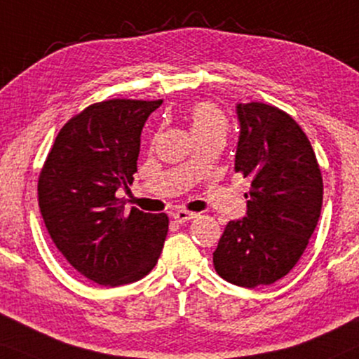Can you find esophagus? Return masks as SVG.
<instances>
[{
    "label": "esophagus",
    "mask_w": 359,
    "mask_h": 359,
    "mask_svg": "<svg viewBox=\"0 0 359 359\" xmlns=\"http://www.w3.org/2000/svg\"><path fill=\"white\" fill-rule=\"evenodd\" d=\"M195 217H197V213H194V212H187V210L174 212V219H175V222H179V224H184V222L192 220V219H195Z\"/></svg>",
    "instance_id": "1"
}]
</instances>
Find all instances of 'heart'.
Segmentation results:
<instances>
[{
  "label": "heart",
  "mask_w": 359,
  "mask_h": 359,
  "mask_svg": "<svg viewBox=\"0 0 359 359\" xmlns=\"http://www.w3.org/2000/svg\"><path fill=\"white\" fill-rule=\"evenodd\" d=\"M190 130L195 139L208 134H222L226 133V121L222 112L210 102H198L190 109Z\"/></svg>",
  "instance_id": "b5f03b06"
}]
</instances>
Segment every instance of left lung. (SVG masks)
Returning a JSON list of instances; mask_svg holds the SVG:
<instances>
[{
	"label": "left lung",
	"instance_id": "left-lung-1",
	"mask_svg": "<svg viewBox=\"0 0 359 359\" xmlns=\"http://www.w3.org/2000/svg\"><path fill=\"white\" fill-rule=\"evenodd\" d=\"M235 170L252 182L247 215L230 220L213 252L222 278L245 288L271 285L297 265L318 224L323 179L310 140L278 107L237 104Z\"/></svg>",
	"mask_w": 359,
	"mask_h": 359
}]
</instances>
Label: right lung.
<instances>
[{"instance_id": "1", "label": "right lung", "mask_w": 359, "mask_h": 359, "mask_svg": "<svg viewBox=\"0 0 359 359\" xmlns=\"http://www.w3.org/2000/svg\"><path fill=\"white\" fill-rule=\"evenodd\" d=\"M162 101L111 99L59 130L38 180L39 208L67 262L104 287L146 276L169 232L165 213L124 210L116 190L133 184L140 133Z\"/></svg>"}]
</instances>
